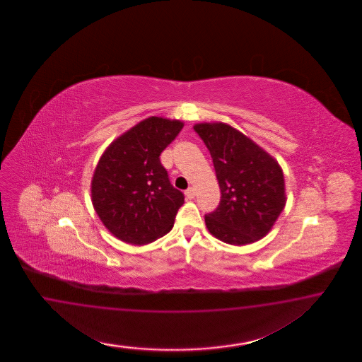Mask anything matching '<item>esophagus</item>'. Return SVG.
Here are the masks:
<instances>
[{"mask_svg":"<svg viewBox=\"0 0 362 362\" xmlns=\"http://www.w3.org/2000/svg\"><path fill=\"white\" fill-rule=\"evenodd\" d=\"M185 194H186V197H188V199H194V197H195V188H194V187L187 188Z\"/></svg>","mask_w":362,"mask_h":362,"instance_id":"34e87169","label":"esophagus"}]
</instances>
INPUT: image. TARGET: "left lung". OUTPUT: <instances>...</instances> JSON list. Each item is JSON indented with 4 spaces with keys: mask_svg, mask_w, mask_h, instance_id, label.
<instances>
[{
    "mask_svg": "<svg viewBox=\"0 0 362 362\" xmlns=\"http://www.w3.org/2000/svg\"><path fill=\"white\" fill-rule=\"evenodd\" d=\"M194 130L209 148L221 192L218 209L204 216L209 232L232 245L260 240L284 209L280 165L226 123H199Z\"/></svg>",
    "mask_w": 362,
    "mask_h": 362,
    "instance_id": "8db88e82",
    "label": "left lung"
}]
</instances>
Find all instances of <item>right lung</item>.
I'll list each match as a JSON object with an SVG mask.
<instances>
[{
    "label": "right lung",
    "instance_id": "obj_1",
    "mask_svg": "<svg viewBox=\"0 0 362 362\" xmlns=\"http://www.w3.org/2000/svg\"><path fill=\"white\" fill-rule=\"evenodd\" d=\"M182 129L180 121L150 117L100 156L91 182L93 206L122 241L143 245L173 228L185 195L171 185L159 156Z\"/></svg>",
    "mask_w": 362,
    "mask_h": 362
}]
</instances>
